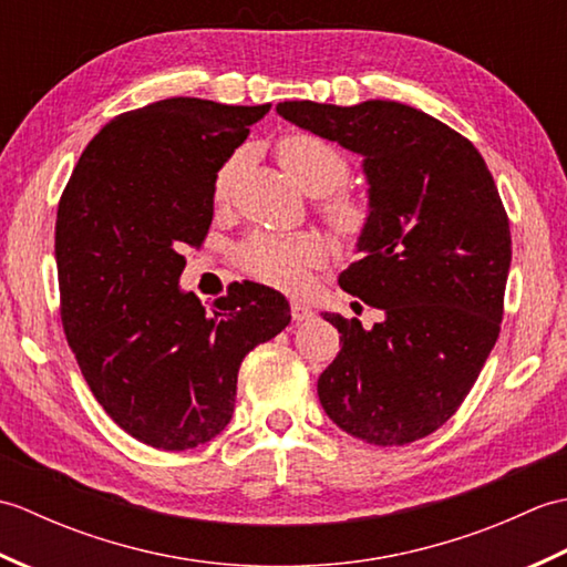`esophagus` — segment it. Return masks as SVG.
Wrapping results in <instances>:
<instances>
[{
    "mask_svg": "<svg viewBox=\"0 0 567 567\" xmlns=\"http://www.w3.org/2000/svg\"><path fill=\"white\" fill-rule=\"evenodd\" d=\"M292 319L299 323V321H309L315 319V311H311L309 305L305 302H292Z\"/></svg>",
    "mask_w": 567,
    "mask_h": 567,
    "instance_id": "34e87169",
    "label": "esophagus"
}]
</instances>
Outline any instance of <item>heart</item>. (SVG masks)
<instances>
[{"label":"heart","instance_id":"b5f03b06","mask_svg":"<svg viewBox=\"0 0 567 567\" xmlns=\"http://www.w3.org/2000/svg\"><path fill=\"white\" fill-rule=\"evenodd\" d=\"M277 158H280L287 175L299 187L317 197L331 195V192L346 183L348 173H351V165H348L341 148H336L331 141L317 134H307V131H297V134H287L280 138V143H277ZM238 163L240 155H231L214 177V197L219 202L226 199L228 189H231ZM327 214L343 234H358L368 221L365 204L346 195L333 197ZM321 256L323 244L315 234H256L238 248L240 268L256 277V280L272 287H297L305 277V265L317 262Z\"/></svg>","mask_w":567,"mask_h":567}]
</instances>
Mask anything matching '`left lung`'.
Instances as JSON below:
<instances>
[{
  "mask_svg": "<svg viewBox=\"0 0 567 567\" xmlns=\"http://www.w3.org/2000/svg\"><path fill=\"white\" fill-rule=\"evenodd\" d=\"M277 114L363 155L368 221L339 285L382 321L323 315L341 351L317 382L336 426L372 445L429 436L463 404L497 343L509 219L483 155L414 106L280 102Z\"/></svg>",
  "mask_w": 567,
  "mask_h": 567,
  "instance_id": "8db88e82",
  "label": "left lung"
}]
</instances>
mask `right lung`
<instances>
[{"mask_svg":"<svg viewBox=\"0 0 567 567\" xmlns=\"http://www.w3.org/2000/svg\"><path fill=\"white\" fill-rule=\"evenodd\" d=\"M268 112L173 97L118 114L60 197L65 339L104 412L153 449H197L221 433L244 358L292 319L258 282H234L212 311L179 290L185 246L209 231L214 177Z\"/></svg>","mask_w":567,"mask_h":567,"instance_id":"obj_1","label":"right lung"}]
</instances>
